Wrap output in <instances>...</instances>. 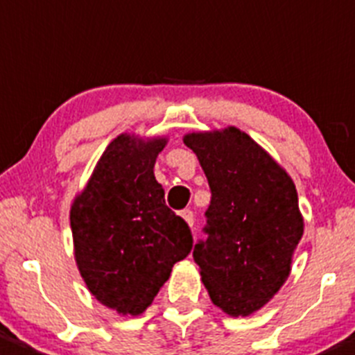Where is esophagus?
<instances>
[{"instance_id": "obj_1", "label": "esophagus", "mask_w": 355, "mask_h": 355, "mask_svg": "<svg viewBox=\"0 0 355 355\" xmlns=\"http://www.w3.org/2000/svg\"><path fill=\"white\" fill-rule=\"evenodd\" d=\"M182 218H184L185 223H187L189 227L194 226V214L191 210H182Z\"/></svg>"}]
</instances>
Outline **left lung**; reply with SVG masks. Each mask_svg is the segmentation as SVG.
I'll use <instances>...</instances> for the list:
<instances>
[{
  "instance_id": "obj_1",
  "label": "left lung",
  "mask_w": 355,
  "mask_h": 355,
  "mask_svg": "<svg viewBox=\"0 0 355 355\" xmlns=\"http://www.w3.org/2000/svg\"><path fill=\"white\" fill-rule=\"evenodd\" d=\"M211 191L205 241L194 261L211 303L231 317L261 310L291 273L304 223L296 185L257 141L234 125L187 132Z\"/></svg>"
}]
</instances>
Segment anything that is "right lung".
I'll list each match as a JSON object with an SVG mask.
<instances>
[{
  "label": "right lung",
  "mask_w": 355,
  "mask_h": 355,
  "mask_svg": "<svg viewBox=\"0 0 355 355\" xmlns=\"http://www.w3.org/2000/svg\"><path fill=\"white\" fill-rule=\"evenodd\" d=\"M166 137L122 132L110 141L69 210L73 252L89 293L119 315H141L193 248L164 203L154 164Z\"/></svg>",
  "instance_id": "obj_1"
}]
</instances>
